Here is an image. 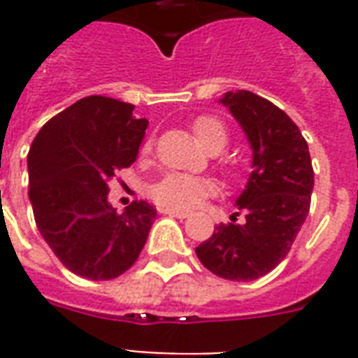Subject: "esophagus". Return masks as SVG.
Here are the masks:
<instances>
[{
  "mask_svg": "<svg viewBox=\"0 0 358 358\" xmlns=\"http://www.w3.org/2000/svg\"><path fill=\"white\" fill-rule=\"evenodd\" d=\"M162 212L165 213V215H173V217H178V219L189 217V212H185V210H171V208H163Z\"/></svg>",
  "mask_w": 358,
  "mask_h": 358,
  "instance_id": "1",
  "label": "esophagus"
}]
</instances>
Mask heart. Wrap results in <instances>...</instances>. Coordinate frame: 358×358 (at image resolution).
<instances>
[{"label": "heart", "mask_w": 358, "mask_h": 358, "mask_svg": "<svg viewBox=\"0 0 358 358\" xmlns=\"http://www.w3.org/2000/svg\"><path fill=\"white\" fill-rule=\"evenodd\" d=\"M193 131L208 152H221L229 145V131L221 120L201 117L193 122ZM154 141H146L143 152H150ZM213 193V185L204 178L189 174L171 173L152 185V199L163 208L171 210H193Z\"/></svg>", "instance_id": "b5f03b06"}]
</instances>
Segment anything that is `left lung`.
<instances>
[{
    "label": "left lung",
    "mask_w": 358,
    "mask_h": 358,
    "mask_svg": "<svg viewBox=\"0 0 358 358\" xmlns=\"http://www.w3.org/2000/svg\"><path fill=\"white\" fill-rule=\"evenodd\" d=\"M221 102L249 139L252 173L236 202L239 212L195 252L213 275L247 282L273 271L292 249L310 210L314 169L297 124L275 103L250 91L227 92Z\"/></svg>",
    "instance_id": "1"
}]
</instances>
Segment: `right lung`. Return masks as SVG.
<instances>
[{"mask_svg": "<svg viewBox=\"0 0 358 358\" xmlns=\"http://www.w3.org/2000/svg\"><path fill=\"white\" fill-rule=\"evenodd\" d=\"M146 126L131 103L94 94L55 115L33 139L27 169L36 229L80 277L117 278L145 247L156 208L134 201L119 213L109 206L108 184L135 162Z\"/></svg>", "mask_w": 358, "mask_h": 358, "instance_id": "obj_1", "label": "right lung"}]
</instances>
